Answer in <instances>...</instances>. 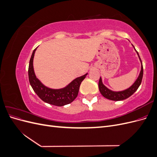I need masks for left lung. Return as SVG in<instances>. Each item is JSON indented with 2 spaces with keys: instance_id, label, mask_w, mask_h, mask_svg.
Segmentation results:
<instances>
[{
  "instance_id": "8db88e82",
  "label": "left lung",
  "mask_w": 157,
  "mask_h": 157,
  "mask_svg": "<svg viewBox=\"0 0 157 157\" xmlns=\"http://www.w3.org/2000/svg\"><path fill=\"white\" fill-rule=\"evenodd\" d=\"M135 49V48H134ZM136 50V49H135ZM137 52V55L139 56V58L141 61V71L139 77H137V80L135 81V82L133 84L132 86L128 88V89L123 90V91H121V92H113L111 91V90L108 89L105 85H103L102 80H101V78L100 77L99 80V92L102 94V96L103 97H105V98L110 99V100H113V101H121V100H124L125 99H127L128 98H129L130 96H131L132 95L134 94L136 90H137V88H139V86H140V84L141 83L142 81V78H143V75H144V68H143V65H142V62L140 57L139 56L138 52Z\"/></svg>"
}]
</instances>
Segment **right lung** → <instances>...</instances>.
<instances>
[{
  "label": "right lung",
  "instance_id": "right-lung-1",
  "mask_svg": "<svg viewBox=\"0 0 157 157\" xmlns=\"http://www.w3.org/2000/svg\"><path fill=\"white\" fill-rule=\"evenodd\" d=\"M36 48L33 50L30 59L28 75L31 87L42 101L56 106H63L71 103L77 97L80 85L88 73L73 80L67 86L61 89H52L45 86L38 79L33 69V58Z\"/></svg>",
  "mask_w": 157,
  "mask_h": 157
}]
</instances>
